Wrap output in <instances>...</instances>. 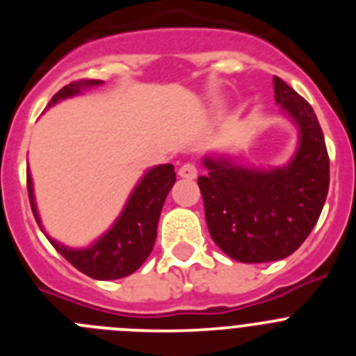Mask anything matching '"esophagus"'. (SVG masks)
Here are the masks:
<instances>
[{"instance_id":"obj_1","label":"esophagus","mask_w":356,"mask_h":356,"mask_svg":"<svg viewBox=\"0 0 356 356\" xmlns=\"http://www.w3.org/2000/svg\"><path fill=\"white\" fill-rule=\"evenodd\" d=\"M178 175L181 176V178H187V180H193V178H196L197 175V168L194 165V163L187 162L184 163L180 169H178Z\"/></svg>"}]
</instances>
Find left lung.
<instances>
[{"mask_svg": "<svg viewBox=\"0 0 356 356\" xmlns=\"http://www.w3.org/2000/svg\"><path fill=\"white\" fill-rule=\"evenodd\" d=\"M275 99L298 130V146L280 168H253L228 155L203 156L200 176L210 237L244 264L282 260L303 244L325 207L330 159L316 112L282 78Z\"/></svg>", "mask_w": 356, "mask_h": 356, "instance_id": "obj_1", "label": "left lung"}]
</instances>
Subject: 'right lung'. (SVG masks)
I'll return each mask as SVG.
<instances>
[{"label":"right lung","instance_id":"add662e5","mask_svg":"<svg viewBox=\"0 0 356 356\" xmlns=\"http://www.w3.org/2000/svg\"><path fill=\"white\" fill-rule=\"evenodd\" d=\"M99 85H103L102 80H81L65 85L64 89H60L51 97L48 108L69 97L80 96L85 90H90ZM175 181L176 172L172 163H162V165L147 169L134 187L127 205L119 213L114 225L110 226L102 237H97L90 246L69 248L51 238L48 234L46 237L69 264H72L78 271L90 278L108 282V280L130 276L143 266L155 246L160 212ZM26 185L37 225L42 232H46L40 221L39 210H37L30 169L26 172Z\"/></svg>","mask_w":356,"mask_h":356}]
</instances>
